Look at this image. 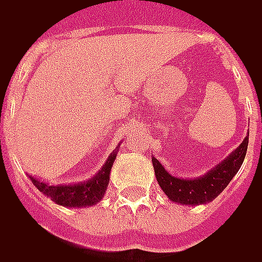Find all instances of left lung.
<instances>
[{
	"instance_id": "left-lung-1",
	"label": "left lung",
	"mask_w": 262,
	"mask_h": 262,
	"mask_svg": "<svg viewBox=\"0 0 262 262\" xmlns=\"http://www.w3.org/2000/svg\"><path fill=\"white\" fill-rule=\"evenodd\" d=\"M250 135V133H248ZM248 148V137L244 138L235 150L217 166L210 168L203 176L194 179H182L171 176L156 157H151L156 179L163 192L171 202L180 205H205L216 199L224 192L233 176L241 168Z\"/></svg>"
}]
</instances>
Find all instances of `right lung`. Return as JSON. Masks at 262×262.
I'll list each match as a JSON object with an SVG mask.
<instances>
[{"label":"right lung","instance_id":"1","mask_svg":"<svg viewBox=\"0 0 262 262\" xmlns=\"http://www.w3.org/2000/svg\"><path fill=\"white\" fill-rule=\"evenodd\" d=\"M118 147L117 148H119ZM117 157V151L111 152L101 170L92 179L75 184H49L34 176H29L30 180L41 193L50 198L54 203L66 208H88L94 206L103 198L110 183L111 168Z\"/></svg>","mask_w":262,"mask_h":262}]
</instances>
